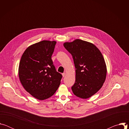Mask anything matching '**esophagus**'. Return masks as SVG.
<instances>
[{"instance_id": "obj_1", "label": "esophagus", "mask_w": 129, "mask_h": 129, "mask_svg": "<svg viewBox=\"0 0 129 129\" xmlns=\"http://www.w3.org/2000/svg\"><path fill=\"white\" fill-rule=\"evenodd\" d=\"M65 75H66V73H62V76H63V77H64L65 76Z\"/></svg>"}]
</instances>
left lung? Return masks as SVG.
Wrapping results in <instances>:
<instances>
[{
    "label": "left lung",
    "instance_id": "left-lung-1",
    "mask_svg": "<svg viewBox=\"0 0 129 129\" xmlns=\"http://www.w3.org/2000/svg\"><path fill=\"white\" fill-rule=\"evenodd\" d=\"M72 55L76 68L73 94L86 99L102 88L107 75V67L100 50L93 44L80 39L63 44Z\"/></svg>",
    "mask_w": 129,
    "mask_h": 129
}]
</instances>
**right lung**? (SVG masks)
Wrapping results in <instances>:
<instances>
[{
    "label": "right lung",
    "mask_w": 129,
    "mask_h": 129,
    "mask_svg": "<svg viewBox=\"0 0 129 129\" xmlns=\"http://www.w3.org/2000/svg\"><path fill=\"white\" fill-rule=\"evenodd\" d=\"M56 43L43 40L31 45L19 63L18 75L22 85L39 100L52 96L60 85L62 76L56 71L51 60Z\"/></svg>",
    "instance_id": "add662e5"
}]
</instances>
